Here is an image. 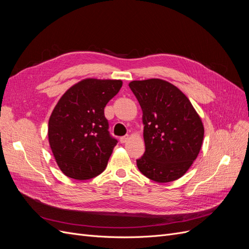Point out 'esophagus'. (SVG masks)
Masks as SVG:
<instances>
[{"instance_id":"1","label":"esophagus","mask_w":249,"mask_h":249,"mask_svg":"<svg viewBox=\"0 0 249 249\" xmlns=\"http://www.w3.org/2000/svg\"><path fill=\"white\" fill-rule=\"evenodd\" d=\"M127 140H129V136H127V135H125V136H123V137L119 138L120 143H125Z\"/></svg>"}]
</instances>
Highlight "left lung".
<instances>
[{"instance_id": "1", "label": "left lung", "mask_w": 249, "mask_h": 249, "mask_svg": "<svg viewBox=\"0 0 249 249\" xmlns=\"http://www.w3.org/2000/svg\"><path fill=\"white\" fill-rule=\"evenodd\" d=\"M142 109L145 152L137 160L142 175L158 183L183 177L202 144L201 119L188 97L160 79L129 84Z\"/></svg>"}]
</instances>
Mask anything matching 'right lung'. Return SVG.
<instances>
[{
	"label": "right lung",
	"instance_id": "add662e5",
	"mask_svg": "<svg viewBox=\"0 0 249 249\" xmlns=\"http://www.w3.org/2000/svg\"><path fill=\"white\" fill-rule=\"evenodd\" d=\"M123 86L120 80L85 79L61 96L49 120V142L66 177L89 179L106 168L117 140L104 109Z\"/></svg>",
	"mask_w": 249,
	"mask_h": 249
}]
</instances>
